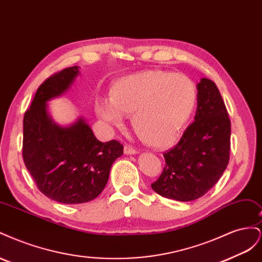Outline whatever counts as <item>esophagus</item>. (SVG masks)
I'll use <instances>...</instances> for the list:
<instances>
[{"label":"esophagus","mask_w":262,"mask_h":262,"mask_svg":"<svg viewBox=\"0 0 262 262\" xmlns=\"http://www.w3.org/2000/svg\"><path fill=\"white\" fill-rule=\"evenodd\" d=\"M139 153V150L136 149L134 147L130 146V145H125L124 146V154L125 155H136Z\"/></svg>","instance_id":"obj_1"}]
</instances>
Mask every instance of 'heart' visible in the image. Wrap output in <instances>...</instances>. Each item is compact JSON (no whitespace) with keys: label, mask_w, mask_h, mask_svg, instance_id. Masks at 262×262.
<instances>
[{"label":"heart","mask_w":262,"mask_h":262,"mask_svg":"<svg viewBox=\"0 0 262 262\" xmlns=\"http://www.w3.org/2000/svg\"><path fill=\"white\" fill-rule=\"evenodd\" d=\"M196 102L193 83L185 75L150 70L116 81L109 100L96 101L98 117L120 128L122 115L132 116L133 129L149 146L166 147L179 139Z\"/></svg>","instance_id":"b5f03b06"}]
</instances>
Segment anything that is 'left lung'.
Returning a JSON list of instances; mask_svg holds the SVG:
<instances>
[{
	"label": "left lung",
	"instance_id": "1",
	"mask_svg": "<svg viewBox=\"0 0 262 262\" xmlns=\"http://www.w3.org/2000/svg\"><path fill=\"white\" fill-rule=\"evenodd\" d=\"M194 121L164 153L166 165L152 189L177 201L199 199L216 184L229 161L231 121L217 86L209 78L196 84Z\"/></svg>",
	"mask_w": 262,
	"mask_h": 262
}]
</instances>
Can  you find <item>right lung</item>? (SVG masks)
<instances>
[{"mask_svg": "<svg viewBox=\"0 0 262 262\" xmlns=\"http://www.w3.org/2000/svg\"><path fill=\"white\" fill-rule=\"evenodd\" d=\"M80 74L78 67L62 70L39 86L24 116L23 158L38 189L60 203L77 204L97 198L123 145L98 141L85 119L62 126L48 113V101L60 97Z\"/></svg>", "mask_w": 262, "mask_h": 262, "instance_id": "right-lung-1", "label": "right lung"}]
</instances>
